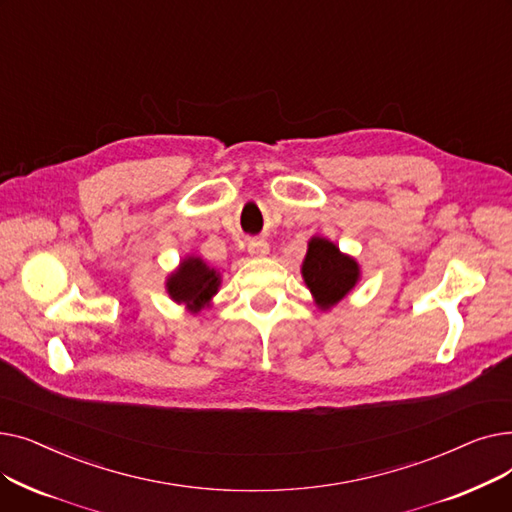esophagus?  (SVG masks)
Here are the masks:
<instances>
[{
  "mask_svg": "<svg viewBox=\"0 0 512 512\" xmlns=\"http://www.w3.org/2000/svg\"><path fill=\"white\" fill-rule=\"evenodd\" d=\"M247 251H249L251 255H255V257H263V255L270 253V245H267V242L261 240V238H253V240H249Z\"/></svg>",
  "mask_w": 512,
  "mask_h": 512,
  "instance_id": "esophagus-1",
  "label": "esophagus"
}]
</instances>
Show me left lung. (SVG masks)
<instances>
[{
	"label": "left lung",
	"mask_w": 512,
	"mask_h": 512,
	"mask_svg": "<svg viewBox=\"0 0 512 512\" xmlns=\"http://www.w3.org/2000/svg\"><path fill=\"white\" fill-rule=\"evenodd\" d=\"M303 278L317 303L328 309L338 303L359 280L355 259L342 255L326 238H311L303 263Z\"/></svg>",
	"instance_id": "1"
}]
</instances>
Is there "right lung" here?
<instances>
[{"label":"right lung","mask_w":512,"mask_h":512,"mask_svg":"<svg viewBox=\"0 0 512 512\" xmlns=\"http://www.w3.org/2000/svg\"><path fill=\"white\" fill-rule=\"evenodd\" d=\"M220 286V278L215 270L197 259L191 257L182 261L180 270L168 280V292L176 303H184L191 309L199 311Z\"/></svg>","instance_id":"1"}]
</instances>
